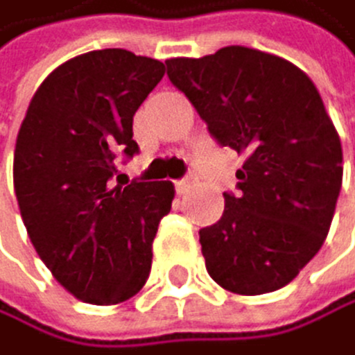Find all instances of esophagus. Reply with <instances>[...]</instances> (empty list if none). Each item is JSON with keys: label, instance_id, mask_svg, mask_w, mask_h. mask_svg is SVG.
Returning a JSON list of instances; mask_svg holds the SVG:
<instances>
[{"label": "esophagus", "instance_id": "obj_1", "mask_svg": "<svg viewBox=\"0 0 355 355\" xmlns=\"http://www.w3.org/2000/svg\"><path fill=\"white\" fill-rule=\"evenodd\" d=\"M174 185H176V192H179V194H185V192L190 190V187L194 185V179H192V176H187V179L176 181Z\"/></svg>", "mask_w": 355, "mask_h": 355}]
</instances>
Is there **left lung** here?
<instances>
[{"label":"left lung","mask_w":355,"mask_h":355,"mask_svg":"<svg viewBox=\"0 0 355 355\" xmlns=\"http://www.w3.org/2000/svg\"><path fill=\"white\" fill-rule=\"evenodd\" d=\"M220 146L245 157L239 194L198 232L207 274L259 296L291 283L322 248L343 185V146L313 81L291 61L227 46L165 61Z\"/></svg>","instance_id":"left-lung-1"}]
</instances>
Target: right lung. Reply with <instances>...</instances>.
<instances>
[{
  "label": "right lung",
  "instance_id": "right-lung-1",
  "mask_svg": "<svg viewBox=\"0 0 355 355\" xmlns=\"http://www.w3.org/2000/svg\"><path fill=\"white\" fill-rule=\"evenodd\" d=\"M165 74L157 59L105 48L61 64L39 85L15 146L12 181L39 259L72 296L116 305L139 294L174 185L112 181L139 152L132 119Z\"/></svg>",
  "mask_w": 355,
  "mask_h": 355
}]
</instances>
